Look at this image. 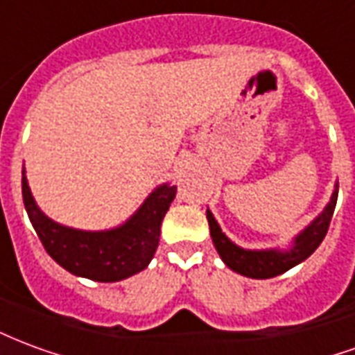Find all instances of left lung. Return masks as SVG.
Returning <instances> with one entry per match:
<instances>
[{"instance_id":"left-lung-1","label":"left lung","mask_w":355,"mask_h":355,"mask_svg":"<svg viewBox=\"0 0 355 355\" xmlns=\"http://www.w3.org/2000/svg\"><path fill=\"white\" fill-rule=\"evenodd\" d=\"M336 198H338V184L335 186V192L331 196V201L327 203L325 211L304 232L298 234L295 238L293 249L285 251V253L275 251V249H270V251H247V249H241V247L232 243L230 239L224 236L213 213L207 209L211 238H213V243H215L220 259L230 270L241 275H247V277H253V279L275 277V275L285 274L287 270L306 261L320 247L323 238L327 236L329 224H331V218H333V213H335Z\"/></svg>"}]
</instances>
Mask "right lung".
I'll list each match as a JSON object with an SVG mask.
<instances>
[{
  "instance_id": "right-lung-1",
  "label": "right lung",
  "mask_w": 355,
  "mask_h": 355,
  "mask_svg": "<svg viewBox=\"0 0 355 355\" xmlns=\"http://www.w3.org/2000/svg\"><path fill=\"white\" fill-rule=\"evenodd\" d=\"M177 186L163 184L150 193L144 205L116 230L83 232L53 223L35 205L22 171V200L51 259L70 274L93 282L112 283L139 274L154 257L165 213L175 200Z\"/></svg>"
}]
</instances>
